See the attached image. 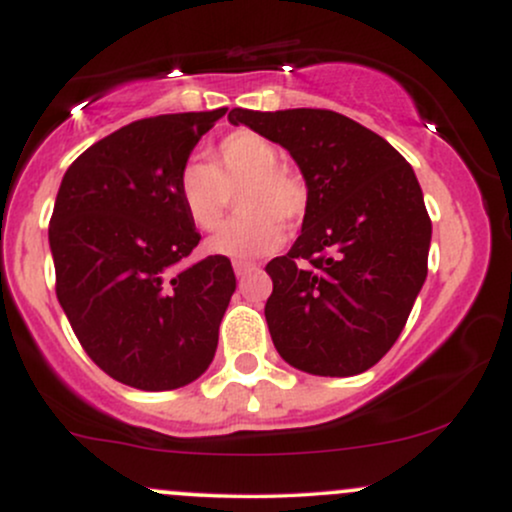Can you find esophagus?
<instances>
[{"label": "esophagus", "instance_id": "obj_1", "mask_svg": "<svg viewBox=\"0 0 512 512\" xmlns=\"http://www.w3.org/2000/svg\"><path fill=\"white\" fill-rule=\"evenodd\" d=\"M255 269H257V264H252V262H233V272H236V276H245V274L255 272Z\"/></svg>", "mask_w": 512, "mask_h": 512}]
</instances>
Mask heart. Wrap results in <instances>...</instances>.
Returning <instances> with one entry per match:
<instances>
[{"mask_svg":"<svg viewBox=\"0 0 512 512\" xmlns=\"http://www.w3.org/2000/svg\"><path fill=\"white\" fill-rule=\"evenodd\" d=\"M238 192V211L228 226L209 238L211 255L255 260L284 243V228L298 226L310 190L301 173L279 163L276 146L250 129L223 137L211 163L190 161L178 173V197L199 231H216Z\"/></svg>","mask_w":512,"mask_h":512,"instance_id":"heart-1","label":"heart"}]
</instances>
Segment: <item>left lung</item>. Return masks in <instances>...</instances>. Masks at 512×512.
<instances>
[{
  "mask_svg": "<svg viewBox=\"0 0 512 512\" xmlns=\"http://www.w3.org/2000/svg\"><path fill=\"white\" fill-rule=\"evenodd\" d=\"M228 120L289 149L310 190L301 236L264 267L276 351L330 378L373 368L428 274L431 219L414 170L380 134L334 110L233 108Z\"/></svg>",
  "mask_w": 512,
  "mask_h": 512,
  "instance_id": "left-lung-1",
  "label": "left lung"
}]
</instances>
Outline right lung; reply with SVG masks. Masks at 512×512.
Wrapping results in <instances>:
<instances>
[{
	"label": "right lung",
	"mask_w": 512,
	"mask_h": 512,
	"mask_svg": "<svg viewBox=\"0 0 512 512\" xmlns=\"http://www.w3.org/2000/svg\"><path fill=\"white\" fill-rule=\"evenodd\" d=\"M226 108L129 122L64 173L50 219L55 291L84 351L117 383L175 390L209 368L236 291L231 260L187 267L199 233L178 173Z\"/></svg>",
	"instance_id": "add662e5"
}]
</instances>
